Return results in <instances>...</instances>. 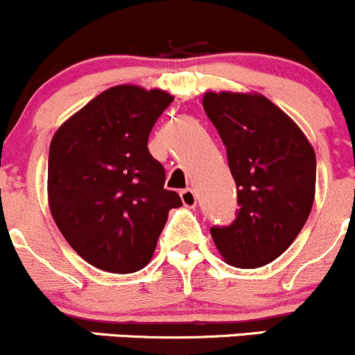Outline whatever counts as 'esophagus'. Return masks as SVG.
<instances>
[{
	"label": "esophagus",
	"mask_w": 355,
	"mask_h": 355,
	"mask_svg": "<svg viewBox=\"0 0 355 355\" xmlns=\"http://www.w3.org/2000/svg\"><path fill=\"white\" fill-rule=\"evenodd\" d=\"M182 202H184L185 207H196L197 204V196L192 189H185L180 192Z\"/></svg>",
	"instance_id": "34e87169"
}]
</instances>
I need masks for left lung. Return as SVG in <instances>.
<instances>
[{"mask_svg":"<svg viewBox=\"0 0 355 355\" xmlns=\"http://www.w3.org/2000/svg\"><path fill=\"white\" fill-rule=\"evenodd\" d=\"M202 105L226 146L240 206L236 219L211 227V236L230 266L263 267L289 248L311 212L315 149L260 93L207 92Z\"/></svg>","mask_w":355,"mask_h":355,"instance_id":"1","label":"left lung"}]
</instances>
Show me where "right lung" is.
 Returning <instances> with one entry per match:
<instances>
[{
	"label": "right lung",
	"mask_w": 355,
	"mask_h": 355,
	"mask_svg": "<svg viewBox=\"0 0 355 355\" xmlns=\"http://www.w3.org/2000/svg\"><path fill=\"white\" fill-rule=\"evenodd\" d=\"M173 102L163 89L112 87L55 130L47 197L55 225L89 266L114 274L146 267L168 212L180 196L163 189L165 168L148 149L159 115Z\"/></svg>",
	"instance_id": "1"
}]
</instances>
